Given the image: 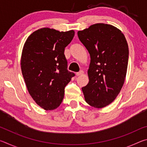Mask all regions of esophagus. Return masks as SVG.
Wrapping results in <instances>:
<instances>
[{
    "label": "esophagus",
    "instance_id": "esophagus-1",
    "mask_svg": "<svg viewBox=\"0 0 147 147\" xmlns=\"http://www.w3.org/2000/svg\"><path fill=\"white\" fill-rule=\"evenodd\" d=\"M83 73H84L83 71H80L79 72H78V73H76V76H80V75H81V74H82Z\"/></svg>",
    "mask_w": 147,
    "mask_h": 147
}]
</instances>
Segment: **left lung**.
I'll list each match as a JSON object with an SVG mask.
<instances>
[{
	"instance_id": "left-lung-1",
	"label": "left lung",
	"mask_w": 147,
	"mask_h": 147,
	"mask_svg": "<svg viewBox=\"0 0 147 147\" xmlns=\"http://www.w3.org/2000/svg\"><path fill=\"white\" fill-rule=\"evenodd\" d=\"M78 36L91 57L89 83L82 88L84 98L94 108H104L115 100L125 80L127 41L120 30L104 23L78 31Z\"/></svg>"
}]
</instances>
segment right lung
<instances>
[{"mask_svg": "<svg viewBox=\"0 0 147 147\" xmlns=\"http://www.w3.org/2000/svg\"><path fill=\"white\" fill-rule=\"evenodd\" d=\"M74 32H59L49 28L33 32L24 43L21 71L32 98L45 110L60 105L65 87L75 76L67 70L65 48L71 43Z\"/></svg>", "mask_w": 147, "mask_h": 147, "instance_id": "obj_1", "label": "right lung"}]
</instances>
